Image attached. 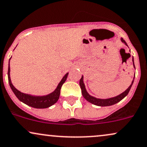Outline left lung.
Masks as SVG:
<instances>
[{
  "label": "left lung",
  "mask_w": 147,
  "mask_h": 147,
  "mask_svg": "<svg viewBox=\"0 0 147 147\" xmlns=\"http://www.w3.org/2000/svg\"><path fill=\"white\" fill-rule=\"evenodd\" d=\"M121 41L122 42H123V43L125 44L126 46H127L126 42L122 38H121ZM129 51H130V50H129ZM132 62H133L134 68H135L134 57H132ZM134 79H135V74H134V76L133 80H132V81H131V85L128 87V88L127 89V90H126L125 91H124V92L123 93H121V94H120L119 95L115 96V97H113V98H107V99L97 98L96 97H94V96H91L90 94L87 92L86 88H85V85L84 84V81H83V75H82V77L81 78V79H80V81H79V85H80V87H81V89L82 95L83 97H84L85 99L87 100V101H88L89 102L92 103L94 105L99 106V107H108V106H111V105H115V104H117V102H120L121 100H123V98L127 95L128 93H129V90H130L131 86H132L134 81Z\"/></svg>",
  "instance_id": "1"
}]
</instances>
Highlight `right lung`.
<instances>
[{
    "instance_id": "right-lung-1",
    "label": "right lung",
    "mask_w": 147,
    "mask_h": 147,
    "mask_svg": "<svg viewBox=\"0 0 147 147\" xmlns=\"http://www.w3.org/2000/svg\"><path fill=\"white\" fill-rule=\"evenodd\" d=\"M11 58L9 59L8 67L9 83L13 92L14 93V94L19 99L20 101L26 104L29 107L35 108V109H47V108L50 107L51 106L53 105L55 103L57 102L60 95L61 87H62L63 83L66 81V79H67L68 72H67L63 77L60 82L58 83L57 87L55 88V90L53 92L47 94V95L34 96L31 95V94H24V93H22L20 91L17 90L11 83V80L10 77V64H9Z\"/></svg>"
}]
</instances>
